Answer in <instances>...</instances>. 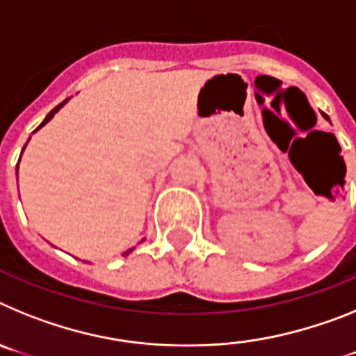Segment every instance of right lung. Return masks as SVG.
I'll use <instances>...</instances> for the list:
<instances>
[{
	"label": "right lung",
	"instance_id": "right-lung-1",
	"mask_svg": "<svg viewBox=\"0 0 356 356\" xmlns=\"http://www.w3.org/2000/svg\"><path fill=\"white\" fill-rule=\"evenodd\" d=\"M64 103H67V99H65V102H62V103H60V105H56V106H55V108H53V110H51V112H49V114H48V115H46V119H44V121H42V124H40V127H39V128H42V127H44V124H46V122H48V121H49V119H51V118H53V115H55V114H56V112H58V110H60V106H62V105H64ZM39 128H37V130H39ZM37 130H35V131H37ZM17 168H19V163H17ZM130 251H131V250H128V251H127V253H124V254H128V253H130Z\"/></svg>",
	"mask_w": 356,
	"mask_h": 356
}]
</instances>
